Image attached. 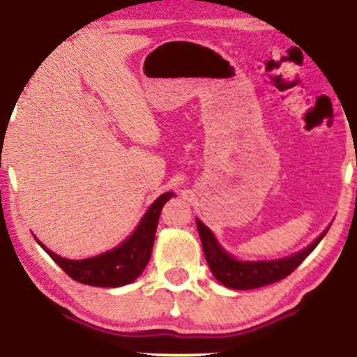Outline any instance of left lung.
<instances>
[{
  "label": "left lung",
  "mask_w": 357,
  "mask_h": 357,
  "mask_svg": "<svg viewBox=\"0 0 357 357\" xmlns=\"http://www.w3.org/2000/svg\"><path fill=\"white\" fill-rule=\"evenodd\" d=\"M197 227L202 238V245L206 258L209 270L221 284L231 287V289H255V287L268 286L273 282L284 280L289 276L307 257L314 252V248L319 245V242L325 237L328 229L317 238L314 243H310L305 250H302L296 255L282 258L275 261H238L234 260L231 255L219 247V243L214 238L213 232L204 226L202 221H197Z\"/></svg>",
  "instance_id": "obj_1"
}]
</instances>
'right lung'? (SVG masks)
I'll list each match as a JSON object with an SVG mask.
<instances>
[{
    "label": "right lung",
    "mask_w": 357,
    "mask_h": 357,
    "mask_svg": "<svg viewBox=\"0 0 357 357\" xmlns=\"http://www.w3.org/2000/svg\"><path fill=\"white\" fill-rule=\"evenodd\" d=\"M172 197V192L160 195L151 204L148 213L141 219L139 226L131 234V237L126 238L120 247L102 253L99 257L87 258V260H66V258L58 257L48 250L45 245H42V242H37L52 257V260L77 282L97 287H119L130 284L148 265L151 252H153L160 209H162L164 203Z\"/></svg>",
    "instance_id": "right-lung-1"
}]
</instances>
